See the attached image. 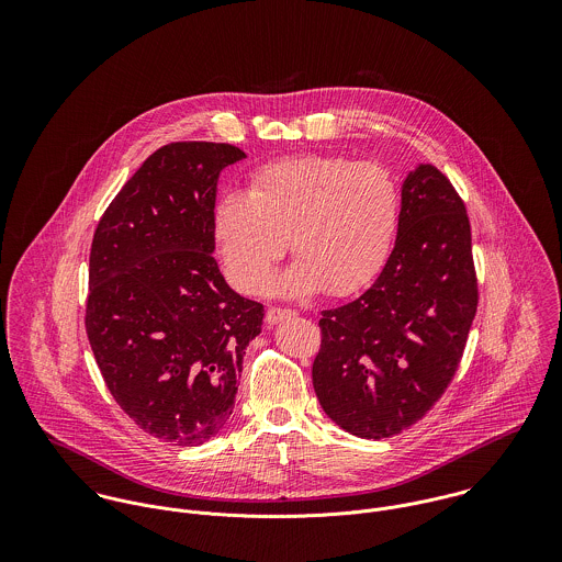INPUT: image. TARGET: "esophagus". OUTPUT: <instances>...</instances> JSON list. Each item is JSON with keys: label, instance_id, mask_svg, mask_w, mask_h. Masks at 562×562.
<instances>
[{"label": "esophagus", "instance_id": "esophagus-1", "mask_svg": "<svg viewBox=\"0 0 562 562\" xmlns=\"http://www.w3.org/2000/svg\"><path fill=\"white\" fill-rule=\"evenodd\" d=\"M294 312L292 310H279V307H272L266 312V322L272 326V324H279V322L288 321L292 318Z\"/></svg>", "mask_w": 562, "mask_h": 562}]
</instances>
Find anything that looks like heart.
Wrapping results in <instances>:
<instances>
[{"instance_id":"b5f03b06","label":"heart","mask_w":562,"mask_h":562,"mask_svg":"<svg viewBox=\"0 0 562 562\" xmlns=\"http://www.w3.org/2000/svg\"><path fill=\"white\" fill-rule=\"evenodd\" d=\"M398 207V188L385 166L303 156L259 168L248 192H225L212 227L225 270L241 292H257L292 241L299 259L270 283V292L346 296L383 268Z\"/></svg>"}]
</instances>
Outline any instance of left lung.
<instances>
[{"mask_svg": "<svg viewBox=\"0 0 562 562\" xmlns=\"http://www.w3.org/2000/svg\"><path fill=\"white\" fill-rule=\"evenodd\" d=\"M394 248L352 303L322 312L312 379L324 413L361 439L422 419L450 385L476 316L465 205L432 164L404 177Z\"/></svg>", "mask_w": 562, "mask_h": 562, "instance_id": "8db88e82", "label": "left lung"}]
</instances>
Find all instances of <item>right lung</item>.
Here are the masks:
<instances>
[{"label": "right lung", "instance_id": "obj_1", "mask_svg": "<svg viewBox=\"0 0 562 562\" xmlns=\"http://www.w3.org/2000/svg\"><path fill=\"white\" fill-rule=\"evenodd\" d=\"M244 151L172 143L143 161L101 216L86 333L119 406L172 446L216 437L240 385L263 305L234 292L214 259L218 177Z\"/></svg>", "mask_w": 562, "mask_h": 562}]
</instances>
